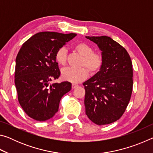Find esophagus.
<instances>
[{
	"instance_id": "1",
	"label": "esophagus",
	"mask_w": 153,
	"mask_h": 153,
	"mask_svg": "<svg viewBox=\"0 0 153 153\" xmlns=\"http://www.w3.org/2000/svg\"><path fill=\"white\" fill-rule=\"evenodd\" d=\"M77 86H78V85L77 84H72V88H77Z\"/></svg>"
}]
</instances>
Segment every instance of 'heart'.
<instances>
[{
	"mask_svg": "<svg viewBox=\"0 0 153 153\" xmlns=\"http://www.w3.org/2000/svg\"><path fill=\"white\" fill-rule=\"evenodd\" d=\"M75 49L84 56L80 66L87 67L92 74H96L100 70L104 62L101 54L94 52L91 46L84 42L77 44L75 46ZM67 49L65 47H61L56 52L55 59L61 65L63 66L67 63ZM85 67H81L79 69L67 67L62 70L61 76L63 79L67 81L78 83L86 79L88 76L89 71Z\"/></svg>",
	"mask_w": 153,
	"mask_h": 153,
	"instance_id": "obj_1",
	"label": "heart"
}]
</instances>
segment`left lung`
Wrapping results in <instances>:
<instances>
[{
  "label": "left lung",
  "instance_id": "obj_1",
  "mask_svg": "<svg viewBox=\"0 0 153 153\" xmlns=\"http://www.w3.org/2000/svg\"><path fill=\"white\" fill-rule=\"evenodd\" d=\"M102 51L100 70L84 82L86 114L98 126L118 120L126 111L132 93L133 69L127 51L106 36H86Z\"/></svg>",
  "mask_w": 153,
  "mask_h": 153
}]
</instances>
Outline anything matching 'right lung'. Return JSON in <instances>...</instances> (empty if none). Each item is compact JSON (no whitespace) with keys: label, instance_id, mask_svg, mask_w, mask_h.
I'll return each mask as SVG.
<instances>
[{"label":"right lung","instance_id":"1","mask_svg":"<svg viewBox=\"0 0 153 153\" xmlns=\"http://www.w3.org/2000/svg\"><path fill=\"white\" fill-rule=\"evenodd\" d=\"M76 36L74 33L39 32L21 47L16 57L15 84L21 107L32 119L45 121L53 117L62 97L71 90L70 82L50 85V82L61 74L56 52Z\"/></svg>","mask_w":153,"mask_h":153}]
</instances>
